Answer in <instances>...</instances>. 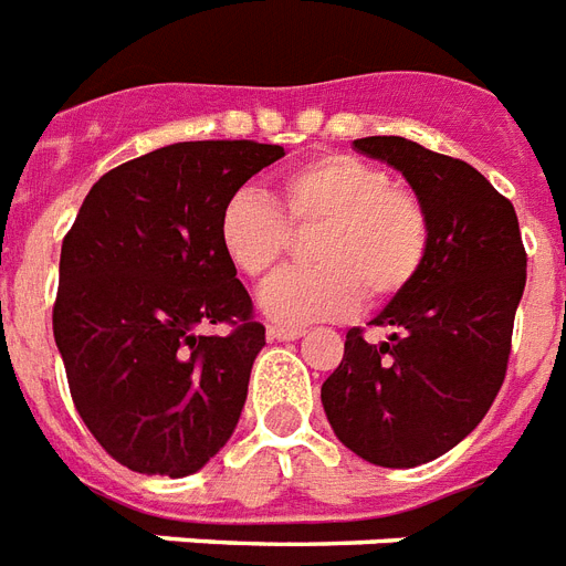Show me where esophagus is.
<instances>
[{
  "mask_svg": "<svg viewBox=\"0 0 566 566\" xmlns=\"http://www.w3.org/2000/svg\"><path fill=\"white\" fill-rule=\"evenodd\" d=\"M305 334V328H298V325H270L268 337L270 339H298Z\"/></svg>",
  "mask_w": 566,
  "mask_h": 566,
  "instance_id": "34e87169",
  "label": "esophagus"
}]
</instances>
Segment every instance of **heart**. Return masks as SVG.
<instances>
[{
  "mask_svg": "<svg viewBox=\"0 0 566 566\" xmlns=\"http://www.w3.org/2000/svg\"><path fill=\"white\" fill-rule=\"evenodd\" d=\"M311 270L275 275L261 307L275 323L339 319L360 298L387 305L418 279L430 252V214L421 197L392 182L380 165L323 154L275 182V206L252 191L229 197L218 241L247 279H268L291 252L293 232H311Z\"/></svg>",
  "mask_w": 566,
  "mask_h": 566,
  "instance_id": "obj_1",
  "label": "heart"
}]
</instances>
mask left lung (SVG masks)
<instances>
[{"label": "left lung", "instance_id": "left-lung-1", "mask_svg": "<svg viewBox=\"0 0 566 566\" xmlns=\"http://www.w3.org/2000/svg\"><path fill=\"white\" fill-rule=\"evenodd\" d=\"M355 148L407 177L430 214V252L416 282L369 323L392 328L387 343L348 331L323 407L360 459L416 468L462 442L497 398L526 250L514 206L462 159L401 136H366Z\"/></svg>", "mask_w": 566, "mask_h": 566}]
</instances>
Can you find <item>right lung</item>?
<instances>
[{
    "instance_id": "add662e5",
    "label": "right lung",
    "mask_w": 566,
    "mask_h": 566,
    "mask_svg": "<svg viewBox=\"0 0 566 566\" xmlns=\"http://www.w3.org/2000/svg\"><path fill=\"white\" fill-rule=\"evenodd\" d=\"M282 156L250 139L150 150L104 174L63 238L52 325L69 392L130 471L195 474L235 430L264 325L220 250L218 218ZM220 322L223 338L199 331Z\"/></svg>"
}]
</instances>
